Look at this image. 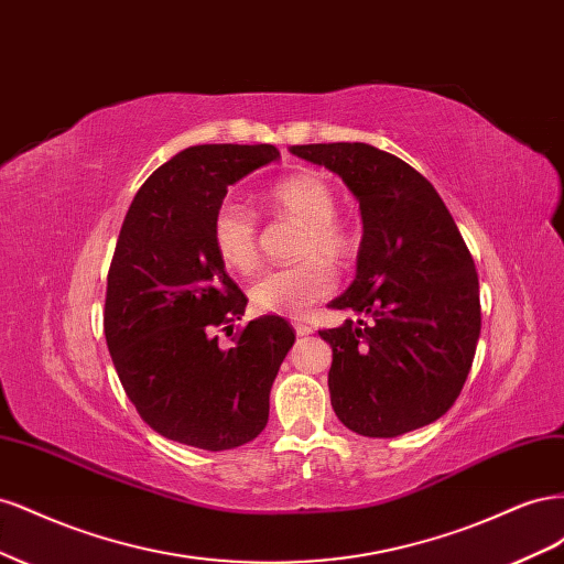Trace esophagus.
I'll list each match as a JSON object with an SVG mask.
<instances>
[{
    "label": "esophagus",
    "instance_id": "34e87169",
    "mask_svg": "<svg viewBox=\"0 0 564 564\" xmlns=\"http://www.w3.org/2000/svg\"><path fill=\"white\" fill-rule=\"evenodd\" d=\"M294 329H296V334L299 336H308V334H313V327L308 322H294Z\"/></svg>",
    "mask_w": 564,
    "mask_h": 564
}]
</instances>
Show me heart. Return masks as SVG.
Listing matches in <instances>:
<instances>
[{
  "label": "heart",
  "instance_id": "obj_1",
  "mask_svg": "<svg viewBox=\"0 0 564 564\" xmlns=\"http://www.w3.org/2000/svg\"><path fill=\"white\" fill-rule=\"evenodd\" d=\"M263 202L270 214L301 220L303 232L296 253L303 259L308 254L310 259L268 270L251 284V303L253 308L272 315H305L336 286V275L326 261L334 265L348 263L360 247V235L346 220L336 218V193L315 174L275 181L265 187ZM212 245L228 270L242 275L253 272L261 261L259 220L253 212L235 199L220 202L212 216Z\"/></svg>",
  "mask_w": 564,
  "mask_h": 564
}]
</instances>
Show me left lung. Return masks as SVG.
I'll use <instances>...</instances> for the list:
<instances>
[{"label":"left lung","mask_w":564,"mask_h":564,"mask_svg":"<svg viewBox=\"0 0 564 564\" xmlns=\"http://www.w3.org/2000/svg\"><path fill=\"white\" fill-rule=\"evenodd\" d=\"M360 199L357 278L329 305L360 319L322 329L338 421L398 437L437 421L464 388L480 338V282L449 209L414 166L367 143L292 145Z\"/></svg>","instance_id":"left-lung-1"}]
</instances>
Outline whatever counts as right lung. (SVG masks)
<instances>
[{
	"mask_svg": "<svg viewBox=\"0 0 564 564\" xmlns=\"http://www.w3.org/2000/svg\"><path fill=\"white\" fill-rule=\"evenodd\" d=\"M280 158L275 145H193L141 185L108 270L104 329L135 412L162 437L224 452L268 423L270 386L296 332L278 315L237 329L247 296L212 245L228 187Z\"/></svg>",
	"mask_w": 564,
	"mask_h": 564,
	"instance_id": "1",
	"label": "right lung"
}]
</instances>
